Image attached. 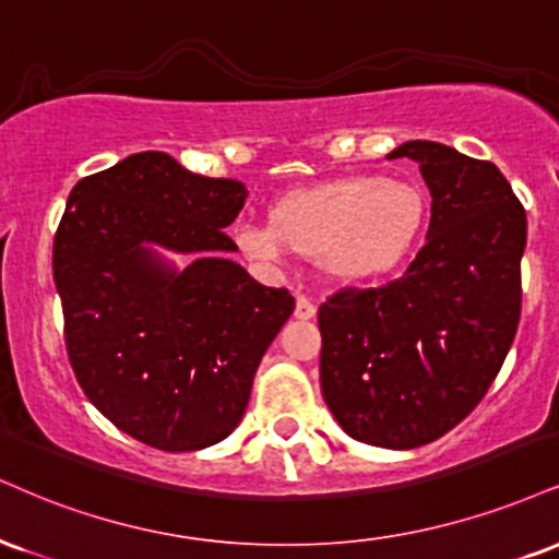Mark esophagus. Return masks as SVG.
Wrapping results in <instances>:
<instances>
[{
  "instance_id": "esophagus-1",
  "label": "esophagus",
  "mask_w": 559,
  "mask_h": 559,
  "mask_svg": "<svg viewBox=\"0 0 559 559\" xmlns=\"http://www.w3.org/2000/svg\"><path fill=\"white\" fill-rule=\"evenodd\" d=\"M314 312H318V307L312 305L307 297H297V307H294V318L297 320H312Z\"/></svg>"
}]
</instances>
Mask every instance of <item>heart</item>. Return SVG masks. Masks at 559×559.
Here are the masks:
<instances>
[{
	"label": "heart",
	"instance_id": "heart-1",
	"mask_svg": "<svg viewBox=\"0 0 559 559\" xmlns=\"http://www.w3.org/2000/svg\"><path fill=\"white\" fill-rule=\"evenodd\" d=\"M267 221L234 231L250 260L281 262L292 252L318 260L335 284H365L412 258L427 226V198L414 181L356 174L286 192Z\"/></svg>",
	"mask_w": 559,
	"mask_h": 559
}]
</instances>
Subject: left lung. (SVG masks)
Wrapping results in <instances>:
<instances>
[{"instance_id": "8db88e82", "label": "left lung", "mask_w": 559, "mask_h": 559, "mask_svg": "<svg viewBox=\"0 0 559 559\" xmlns=\"http://www.w3.org/2000/svg\"><path fill=\"white\" fill-rule=\"evenodd\" d=\"M388 158L419 164L427 245L399 281L320 307V388L348 437L412 450L474 412L513 346L526 211L495 164L455 147L408 140Z\"/></svg>"}]
</instances>
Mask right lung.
<instances>
[{
  "label": "right lung",
  "instance_id": "right-lung-1",
  "mask_svg": "<svg viewBox=\"0 0 559 559\" xmlns=\"http://www.w3.org/2000/svg\"><path fill=\"white\" fill-rule=\"evenodd\" d=\"M247 190L145 151L72 187L53 284L64 344L93 406L145 445H215L245 416L254 372L294 312L286 288L258 284L226 258L221 228ZM194 253L185 272L152 250Z\"/></svg>",
  "mask_w": 559,
  "mask_h": 559
}]
</instances>
